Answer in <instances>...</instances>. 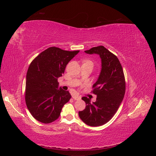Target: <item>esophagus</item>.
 <instances>
[{
  "label": "esophagus",
  "mask_w": 156,
  "mask_h": 156,
  "mask_svg": "<svg viewBox=\"0 0 156 156\" xmlns=\"http://www.w3.org/2000/svg\"><path fill=\"white\" fill-rule=\"evenodd\" d=\"M72 98L74 99L75 100H80V99L81 98V96H77V95H73V96H72Z\"/></svg>",
  "instance_id": "1"
}]
</instances>
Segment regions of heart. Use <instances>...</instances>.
<instances>
[{"label":"heart","mask_w":156,"mask_h":156,"mask_svg":"<svg viewBox=\"0 0 156 156\" xmlns=\"http://www.w3.org/2000/svg\"><path fill=\"white\" fill-rule=\"evenodd\" d=\"M87 62H91V61H87Z\"/></svg>","instance_id":"heart-1"}]
</instances>
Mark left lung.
<instances>
[{
	"label": "left lung",
	"mask_w": 156,
	"mask_h": 156,
	"mask_svg": "<svg viewBox=\"0 0 156 156\" xmlns=\"http://www.w3.org/2000/svg\"><path fill=\"white\" fill-rule=\"evenodd\" d=\"M84 52L100 55L101 70L92 87V92L97 95L96 101L90 103L89 98L83 97L86 107L79 112V116L90 126H100L112 119L123 100L126 91L124 71L117 56L105 47H94Z\"/></svg>",
	"instance_id": "1"
}]
</instances>
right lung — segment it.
<instances>
[{
	"label": "right lung",
	"mask_w": 156,
	"mask_h": 156,
	"mask_svg": "<svg viewBox=\"0 0 156 156\" xmlns=\"http://www.w3.org/2000/svg\"><path fill=\"white\" fill-rule=\"evenodd\" d=\"M79 52L51 47L32 61L27 73L25 102L36 120L44 124L55 121L72 96L58 88V78L66 65Z\"/></svg>",
	"instance_id": "1"
}]
</instances>
